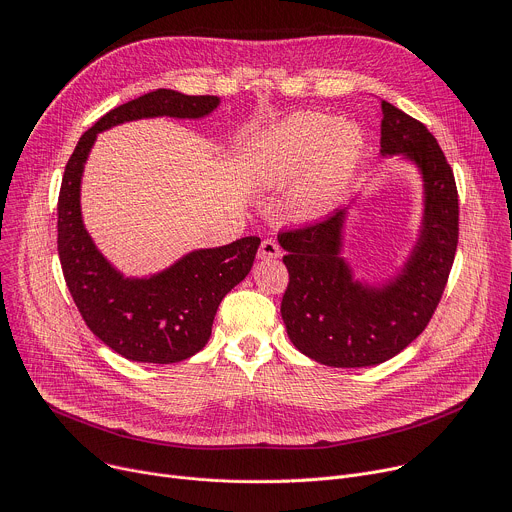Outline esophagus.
Segmentation results:
<instances>
[{
    "instance_id": "1",
    "label": "esophagus",
    "mask_w": 512,
    "mask_h": 512,
    "mask_svg": "<svg viewBox=\"0 0 512 512\" xmlns=\"http://www.w3.org/2000/svg\"><path fill=\"white\" fill-rule=\"evenodd\" d=\"M257 257H259L261 261L277 259V257H281V249H279V245H277L275 241H271V239H265V241L261 243V247H259V253H257Z\"/></svg>"
}]
</instances>
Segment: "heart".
<instances>
[{"label": "heart", "instance_id": "heart-1", "mask_svg": "<svg viewBox=\"0 0 512 512\" xmlns=\"http://www.w3.org/2000/svg\"><path fill=\"white\" fill-rule=\"evenodd\" d=\"M364 133L348 119L316 111L289 115L263 133L253 160V184L263 190L299 182L291 208L300 216L328 210L352 180L362 154Z\"/></svg>", "mask_w": 512, "mask_h": 512}]
</instances>
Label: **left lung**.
<instances>
[{"mask_svg":"<svg viewBox=\"0 0 512 512\" xmlns=\"http://www.w3.org/2000/svg\"><path fill=\"white\" fill-rule=\"evenodd\" d=\"M381 158L411 166L421 182L413 245L385 279H364L344 257L354 198L320 223L277 237L289 285L281 318L294 346L326 367H375L427 326L458 247V190L450 164L423 123L381 101Z\"/></svg>","mask_w":512,"mask_h":512,"instance_id":"obj_1","label":"left lung"}]
</instances>
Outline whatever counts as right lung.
<instances>
[{
	"label": "right lung",
	"instance_id": "right-lung-1",
	"mask_svg": "<svg viewBox=\"0 0 512 512\" xmlns=\"http://www.w3.org/2000/svg\"><path fill=\"white\" fill-rule=\"evenodd\" d=\"M221 97L172 89L145 93L103 115L72 152L58 196V257L72 300L91 332L117 354L152 364L190 358L210 338L218 304L251 271L259 237L194 249L148 275H125L85 227L81 186L97 135L127 121L208 117Z\"/></svg>",
	"mask_w": 512,
	"mask_h": 512
}]
</instances>
